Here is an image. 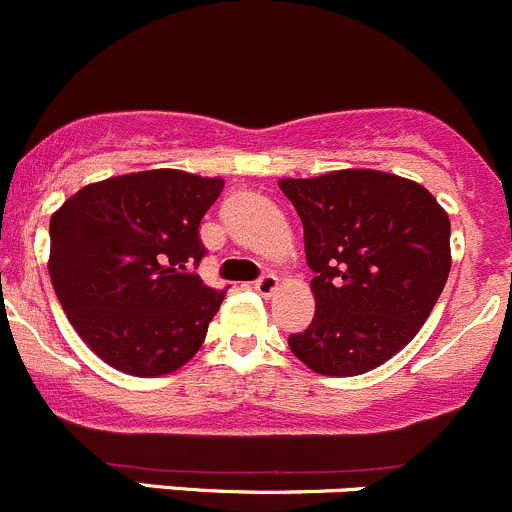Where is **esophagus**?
Returning a JSON list of instances; mask_svg holds the SVG:
<instances>
[{
  "mask_svg": "<svg viewBox=\"0 0 512 512\" xmlns=\"http://www.w3.org/2000/svg\"><path fill=\"white\" fill-rule=\"evenodd\" d=\"M254 288L261 295H271L278 288V278L273 276V273H263L261 278H256L254 281Z\"/></svg>",
  "mask_w": 512,
  "mask_h": 512,
  "instance_id": "1",
  "label": "esophagus"
}]
</instances>
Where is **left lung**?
Listing matches in <instances>:
<instances>
[{
  "label": "left lung",
  "instance_id": "left-lung-1",
  "mask_svg": "<svg viewBox=\"0 0 512 512\" xmlns=\"http://www.w3.org/2000/svg\"><path fill=\"white\" fill-rule=\"evenodd\" d=\"M303 221L315 318L288 347L328 377L370 372L419 333L451 271V221L429 189L377 170L281 179Z\"/></svg>",
  "mask_w": 512,
  "mask_h": 512
}]
</instances>
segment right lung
Segmentation results:
<instances>
[{"label": "right lung", "mask_w": 512, "mask_h": 512, "mask_svg": "<svg viewBox=\"0 0 512 512\" xmlns=\"http://www.w3.org/2000/svg\"><path fill=\"white\" fill-rule=\"evenodd\" d=\"M221 179L147 170L88 184L51 217L49 273L63 313L120 372L160 377L192 360L224 288L204 286V214Z\"/></svg>", "instance_id": "1"}]
</instances>
